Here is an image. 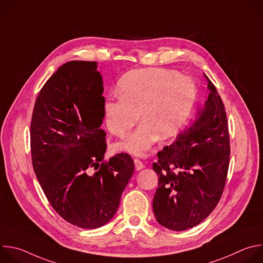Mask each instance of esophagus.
Listing matches in <instances>:
<instances>
[{
  "instance_id": "obj_1",
  "label": "esophagus",
  "mask_w": 263,
  "mask_h": 263,
  "mask_svg": "<svg viewBox=\"0 0 263 263\" xmlns=\"http://www.w3.org/2000/svg\"><path fill=\"white\" fill-rule=\"evenodd\" d=\"M134 164H135V170L136 171H140L144 167V164L139 159H134Z\"/></svg>"
}]
</instances>
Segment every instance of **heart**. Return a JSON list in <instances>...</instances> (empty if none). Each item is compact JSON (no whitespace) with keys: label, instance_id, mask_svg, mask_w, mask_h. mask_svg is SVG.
Wrapping results in <instances>:
<instances>
[{"label":"heart","instance_id":"b5f03b06","mask_svg":"<svg viewBox=\"0 0 263 263\" xmlns=\"http://www.w3.org/2000/svg\"><path fill=\"white\" fill-rule=\"evenodd\" d=\"M120 95L105 102L107 128L124 137L140 119L137 129L116 143L119 152L144 156L153 144L177 135L190 120L197 102L196 84L172 69L132 70L120 80Z\"/></svg>","mask_w":263,"mask_h":263}]
</instances>
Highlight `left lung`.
Here are the masks:
<instances>
[{"mask_svg":"<svg viewBox=\"0 0 263 263\" xmlns=\"http://www.w3.org/2000/svg\"><path fill=\"white\" fill-rule=\"evenodd\" d=\"M207 80L209 95L193 124L158 152L153 170L158 189L153 211L161 226L183 231L204 220L217 205L227 179L230 140L220 97Z\"/></svg>","mask_w":263,"mask_h":263,"instance_id":"8db88e82","label":"left lung"}]
</instances>
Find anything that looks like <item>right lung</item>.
Instances as JSON below:
<instances>
[{
    "label": "right lung",
    "instance_id": "obj_1",
    "mask_svg": "<svg viewBox=\"0 0 263 263\" xmlns=\"http://www.w3.org/2000/svg\"><path fill=\"white\" fill-rule=\"evenodd\" d=\"M98 63L69 61L46 82L31 122L35 175L55 211L79 228L97 229L116 214L134 173L128 154L104 162L107 143Z\"/></svg>",
    "mask_w": 263,
    "mask_h": 263
}]
</instances>
